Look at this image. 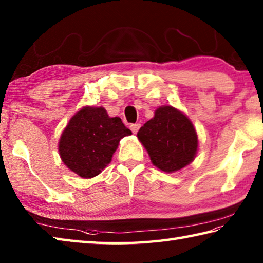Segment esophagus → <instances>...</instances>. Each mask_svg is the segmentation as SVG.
Masks as SVG:
<instances>
[{"mask_svg":"<svg viewBox=\"0 0 263 263\" xmlns=\"http://www.w3.org/2000/svg\"><path fill=\"white\" fill-rule=\"evenodd\" d=\"M140 126H141V125H140L139 123H136V124H131V125H130V128H131V131L136 135V133H137L138 131H139Z\"/></svg>","mask_w":263,"mask_h":263,"instance_id":"obj_1","label":"esophagus"}]
</instances>
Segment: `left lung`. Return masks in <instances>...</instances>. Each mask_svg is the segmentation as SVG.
I'll return each mask as SVG.
<instances>
[{"mask_svg":"<svg viewBox=\"0 0 263 263\" xmlns=\"http://www.w3.org/2000/svg\"><path fill=\"white\" fill-rule=\"evenodd\" d=\"M137 136L153 164L165 173L184 168L197 154L198 136L193 124L173 107H160Z\"/></svg>","mask_w":263,"mask_h":263,"instance_id":"1","label":"left lung"}]
</instances>
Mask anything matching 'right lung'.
Returning a JSON list of instances; mask_svg holds the SVG:
<instances>
[{
	"label": "right lung",
	"instance_id": "1",
	"mask_svg": "<svg viewBox=\"0 0 263 263\" xmlns=\"http://www.w3.org/2000/svg\"><path fill=\"white\" fill-rule=\"evenodd\" d=\"M131 130L119 117H109L102 107H85L70 119L62 133V161L83 178H92L110 163L119 140Z\"/></svg>",
	"mask_w": 263,
	"mask_h": 263
}]
</instances>
